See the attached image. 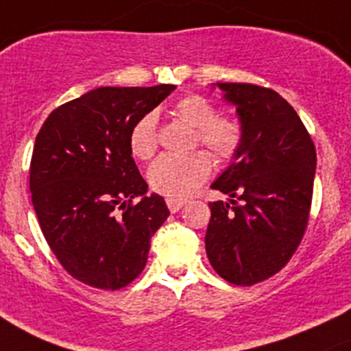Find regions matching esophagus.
<instances>
[{"label": "esophagus", "mask_w": 351, "mask_h": 351, "mask_svg": "<svg viewBox=\"0 0 351 351\" xmlns=\"http://www.w3.org/2000/svg\"><path fill=\"white\" fill-rule=\"evenodd\" d=\"M166 204H168L169 210L178 212L186 204V200H183V198H166Z\"/></svg>", "instance_id": "obj_1"}]
</instances>
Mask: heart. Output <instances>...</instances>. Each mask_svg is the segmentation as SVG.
Returning a JSON list of instances; mask_svg holds the SVG:
<instances>
[{
  "instance_id": "obj_1",
  "label": "heart",
  "mask_w": 351,
  "mask_h": 351,
  "mask_svg": "<svg viewBox=\"0 0 351 351\" xmlns=\"http://www.w3.org/2000/svg\"><path fill=\"white\" fill-rule=\"evenodd\" d=\"M176 115L189 125L195 127V141L207 147L214 158L228 162L241 149L244 130L234 117L217 115V108L200 95H189L175 105ZM132 154L139 159H149L158 149V117L149 112L134 123L129 136ZM212 161L207 153L176 156L162 154L147 171L154 192L171 198L190 195L210 175Z\"/></svg>"
}]
</instances>
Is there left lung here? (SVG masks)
Masks as SVG:
<instances>
[{"label": "left lung", "instance_id": "left-lung-1", "mask_svg": "<svg viewBox=\"0 0 351 351\" xmlns=\"http://www.w3.org/2000/svg\"><path fill=\"white\" fill-rule=\"evenodd\" d=\"M215 86L236 107L244 137L231 165L212 183L232 205L222 200L208 205L205 251L224 280L254 285L280 271L302 239L316 147L295 110L277 91L247 83Z\"/></svg>", "mask_w": 351, "mask_h": 351}]
</instances>
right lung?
<instances>
[{
	"label": "right lung",
	"instance_id": "1",
	"mask_svg": "<svg viewBox=\"0 0 351 351\" xmlns=\"http://www.w3.org/2000/svg\"><path fill=\"white\" fill-rule=\"evenodd\" d=\"M175 88H97L56 108L38 130L32 204L52 253L83 284L122 289L146 267L169 210L165 198L147 195L129 136Z\"/></svg>",
	"mask_w": 351,
	"mask_h": 351
}]
</instances>
